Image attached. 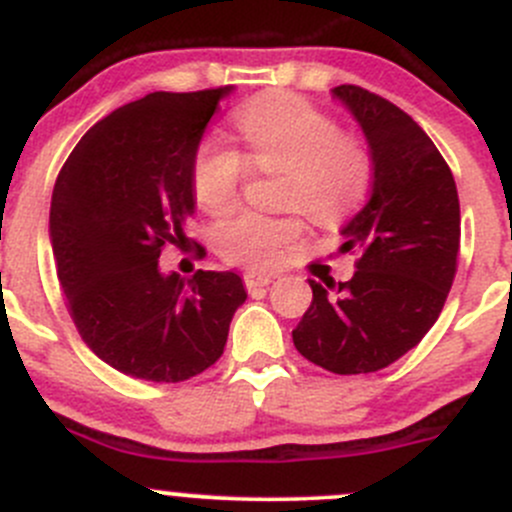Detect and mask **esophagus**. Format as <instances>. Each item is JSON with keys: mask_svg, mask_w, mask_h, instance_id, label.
I'll use <instances>...</instances> for the list:
<instances>
[{"mask_svg": "<svg viewBox=\"0 0 512 512\" xmlns=\"http://www.w3.org/2000/svg\"><path fill=\"white\" fill-rule=\"evenodd\" d=\"M275 280V275H265V272H245V287L250 289V292H257V289H265L270 282Z\"/></svg>", "mask_w": 512, "mask_h": 512, "instance_id": "34e87169", "label": "esophagus"}]
</instances>
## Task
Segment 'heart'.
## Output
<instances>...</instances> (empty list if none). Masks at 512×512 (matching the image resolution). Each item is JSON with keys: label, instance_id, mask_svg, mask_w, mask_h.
Returning <instances> with one entry per match:
<instances>
[{"label": "heart", "instance_id": "b5f03b06", "mask_svg": "<svg viewBox=\"0 0 512 512\" xmlns=\"http://www.w3.org/2000/svg\"><path fill=\"white\" fill-rule=\"evenodd\" d=\"M235 128L245 156L220 141H203L193 158V193L210 215H227L240 200L247 165L282 170L285 215H235L218 230V250L227 262L272 270L307 232V218L337 225L364 203L374 178L369 148L337 118L307 98L272 94L247 101L235 111Z\"/></svg>", "mask_w": 512, "mask_h": 512}]
</instances>
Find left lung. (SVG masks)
I'll return each instance as SVG.
<instances>
[{
    "label": "left lung",
    "instance_id": "8db88e82",
    "mask_svg": "<svg viewBox=\"0 0 512 512\" xmlns=\"http://www.w3.org/2000/svg\"><path fill=\"white\" fill-rule=\"evenodd\" d=\"M374 160L371 198L342 227L356 272L339 287L309 280L312 304L292 332L297 352L332 374H371L414 349L436 324L461 247L456 180L409 113L361 86L332 89Z\"/></svg>",
    "mask_w": 512,
    "mask_h": 512
}]
</instances>
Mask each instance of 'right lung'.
<instances>
[{"mask_svg": "<svg viewBox=\"0 0 512 512\" xmlns=\"http://www.w3.org/2000/svg\"><path fill=\"white\" fill-rule=\"evenodd\" d=\"M232 86L126 103L86 131L51 195L56 277L86 347L133 379L178 384L223 356L247 299L235 272L163 275L158 257L185 237L195 210L193 158Z\"/></svg>", "mask_w": 512, "mask_h": 512, "instance_id": "1", "label": "right lung"}]
</instances>
